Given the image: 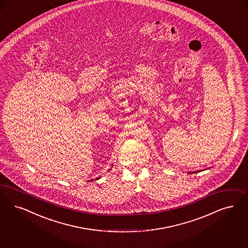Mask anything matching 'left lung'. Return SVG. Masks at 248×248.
Listing matches in <instances>:
<instances>
[{
    "mask_svg": "<svg viewBox=\"0 0 248 248\" xmlns=\"http://www.w3.org/2000/svg\"><path fill=\"white\" fill-rule=\"evenodd\" d=\"M192 173H194V172H192Z\"/></svg>",
    "mask_w": 248,
    "mask_h": 248,
    "instance_id": "left-lung-1",
    "label": "left lung"
}]
</instances>
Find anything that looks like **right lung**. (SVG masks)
Masks as SVG:
<instances>
[{"mask_svg":"<svg viewBox=\"0 0 248 248\" xmlns=\"http://www.w3.org/2000/svg\"><path fill=\"white\" fill-rule=\"evenodd\" d=\"M99 179H100V177H99V178H97V179H96V180H99Z\"/></svg>","mask_w":248,"mask_h":248,"instance_id":"add662e5","label":"right lung"}]
</instances>
